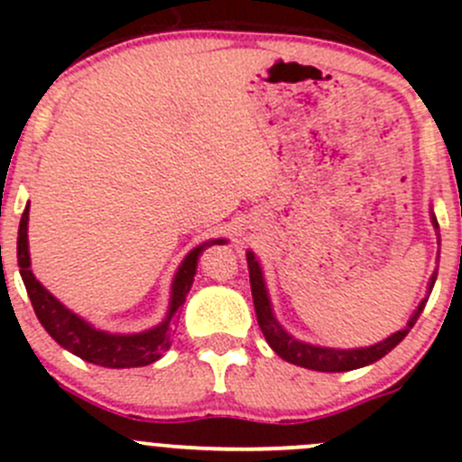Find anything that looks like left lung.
<instances>
[{"label":"left lung","mask_w":462,"mask_h":462,"mask_svg":"<svg viewBox=\"0 0 462 462\" xmlns=\"http://www.w3.org/2000/svg\"><path fill=\"white\" fill-rule=\"evenodd\" d=\"M431 226L436 227L438 232V221L436 214L431 209ZM245 259H248V270H250V288H253V301H254V310H257V321L259 328L263 333L265 342L270 344L274 353H277L282 360L291 362V365L304 366V369L310 371H321V374H344V371H353V369H362V366H369L374 362L384 357L386 353L393 351L404 337H407L409 330L413 328L416 319L420 318L422 309H425L427 300L431 295V288L436 283L438 270H433L430 283H427V295L425 300L418 304V309L413 310V315L409 318L404 328H400L398 333H391L389 337L382 339V342L371 344V346H360V348H330V346H319V344H310V342H301V339L292 337L279 319L274 318L273 310V301H270L268 288H265V279H263V270H261L259 259L254 257L253 250L245 253Z\"/></svg>","instance_id":"obj_1"}]
</instances>
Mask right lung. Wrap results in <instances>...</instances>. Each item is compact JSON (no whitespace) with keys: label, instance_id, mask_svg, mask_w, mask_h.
<instances>
[{"label":"right lung","instance_id":"add662e5","mask_svg":"<svg viewBox=\"0 0 462 462\" xmlns=\"http://www.w3.org/2000/svg\"><path fill=\"white\" fill-rule=\"evenodd\" d=\"M29 208L26 203L24 214L20 221V232H17V265H20L22 282H24L29 300L35 310L37 319L44 326L46 333L55 339L62 348L71 351L73 356L82 357L91 365L105 366V369H132V366H147L162 357V353L170 348V337L179 321V310L185 304L189 288L197 274L199 257L205 248L217 244H227L226 239H208L194 250L185 254L171 279L170 288V304H167L165 319L152 328L141 330V333H109L91 321H87L73 310H69L58 297L51 295L44 286L35 279L31 270V253H29Z\"/></svg>","mask_w":462,"mask_h":462}]
</instances>
